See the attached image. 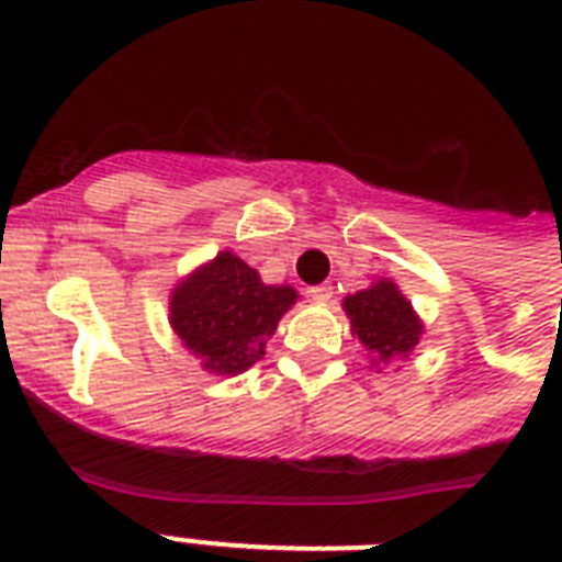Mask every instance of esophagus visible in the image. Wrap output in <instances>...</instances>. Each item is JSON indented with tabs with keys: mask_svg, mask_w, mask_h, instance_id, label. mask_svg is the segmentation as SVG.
Wrapping results in <instances>:
<instances>
[{
	"mask_svg": "<svg viewBox=\"0 0 562 562\" xmlns=\"http://www.w3.org/2000/svg\"><path fill=\"white\" fill-rule=\"evenodd\" d=\"M308 297L317 300V303H326V300H333V285H329V282L312 285V289H308Z\"/></svg>",
	"mask_w": 562,
	"mask_h": 562,
	"instance_id": "obj_1",
	"label": "esophagus"
}]
</instances>
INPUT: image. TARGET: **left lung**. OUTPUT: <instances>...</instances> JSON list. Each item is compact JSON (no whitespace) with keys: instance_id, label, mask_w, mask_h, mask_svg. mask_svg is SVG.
Returning <instances> with one entry per match:
<instances>
[{"instance_id":"left-lung-1","label":"left lung","mask_w":562,"mask_h":562,"mask_svg":"<svg viewBox=\"0 0 562 562\" xmlns=\"http://www.w3.org/2000/svg\"><path fill=\"white\" fill-rule=\"evenodd\" d=\"M341 306L373 368L408 359L426 333V324L393 280H375L368 289L347 294Z\"/></svg>"}]
</instances>
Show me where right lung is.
<instances>
[{"label":"right lung","instance_id":"obj_1","mask_svg":"<svg viewBox=\"0 0 562 562\" xmlns=\"http://www.w3.org/2000/svg\"><path fill=\"white\" fill-rule=\"evenodd\" d=\"M294 303L291 285H265L256 268L221 250L171 289L169 324L206 373L238 375L262 359Z\"/></svg>","mask_w":562,"mask_h":562}]
</instances>
